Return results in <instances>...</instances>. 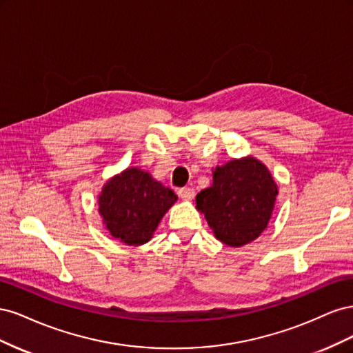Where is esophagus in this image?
Instances as JSON below:
<instances>
[{
	"label": "esophagus",
	"instance_id": "obj_1",
	"mask_svg": "<svg viewBox=\"0 0 353 353\" xmlns=\"http://www.w3.org/2000/svg\"><path fill=\"white\" fill-rule=\"evenodd\" d=\"M178 194H179V197L183 199V200H193V199H194V190L191 188V187L181 188V190L178 191Z\"/></svg>",
	"mask_w": 353,
	"mask_h": 353
}]
</instances>
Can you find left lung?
Wrapping results in <instances>:
<instances>
[{
    "mask_svg": "<svg viewBox=\"0 0 353 353\" xmlns=\"http://www.w3.org/2000/svg\"><path fill=\"white\" fill-rule=\"evenodd\" d=\"M213 183L196 197V209L205 215L221 243L241 248L268 227L279 187L270 169L252 154L212 169Z\"/></svg>",
    "mask_w": 353,
    "mask_h": 353,
    "instance_id": "8db88e82",
    "label": "left lung"
}]
</instances>
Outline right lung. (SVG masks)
I'll use <instances>...</instances> for the list:
<instances>
[{"mask_svg": "<svg viewBox=\"0 0 353 353\" xmlns=\"http://www.w3.org/2000/svg\"><path fill=\"white\" fill-rule=\"evenodd\" d=\"M176 200L174 191L150 172L131 166L105 181L99 194V213L113 239L126 245H141L153 239Z\"/></svg>", "mask_w": 353, "mask_h": 353, "instance_id": "1", "label": "right lung"}]
</instances>
